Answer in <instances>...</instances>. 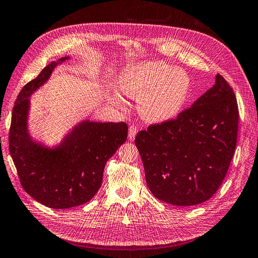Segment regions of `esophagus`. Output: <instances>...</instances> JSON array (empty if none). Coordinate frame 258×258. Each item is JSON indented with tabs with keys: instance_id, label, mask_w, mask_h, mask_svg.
I'll list each match as a JSON object with an SVG mask.
<instances>
[{
	"instance_id": "1",
	"label": "esophagus",
	"mask_w": 258,
	"mask_h": 258,
	"mask_svg": "<svg viewBox=\"0 0 258 258\" xmlns=\"http://www.w3.org/2000/svg\"><path fill=\"white\" fill-rule=\"evenodd\" d=\"M137 132H138V128H137L136 125H131L130 128H128V139H130V141H134Z\"/></svg>"
}]
</instances>
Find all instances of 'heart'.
<instances>
[{"label":"heart","instance_id":"heart-1","mask_svg":"<svg viewBox=\"0 0 258 258\" xmlns=\"http://www.w3.org/2000/svg\"><path fill=\"white\" fill-rule=\"evenodd\" d=\"M124 96L137 98L138 111L151 123L167 122L177 115L188 97L190 80L181 69H172L162 61H148L124 69L116 81ZM110 102L124 109L126 102L113 94Z\"/></svg>","mask_w":258,"mask_h":258}]
</instances>
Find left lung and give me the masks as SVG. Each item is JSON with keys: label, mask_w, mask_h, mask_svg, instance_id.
<instances>
[{"label": "left lung", "mask_w": 258, "mask_h": 258, "mask_svg": "<svg viewBox=\"0 0 258 258\" xmlns=\"http://www.w3.org/2000/svg\"><path fill=\"white\" fill-rule=\"evenodd\" d=\"M238 123L237 98L217 75L213 87L176 119L139 132L135 145L151 194L177 207L209 200L229 168Z\"/></svg>", "instance_id": "1"}]
</instances>
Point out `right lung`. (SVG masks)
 <instances>
[{
    "instance_id": "right-lung-1",
    "label": "right lung",
    "mask_w": 258,
    "mask_h": 258,
    "mask_svg": "<svg viewBox=\"0 0 258 258\" xmlns=\"http://www.w3.org/2000/svg\"><path fill=\"white\" fill-rule=\"evenodd\" d=\"M62 57L51 61L27 83L13 108L10 152L21 186L34 200L50 209L66 210L88 202L101 186L107 161L127 137L124 122H80L55 147L34 141L29 133L31 95L49 79Z\"/></svg>"
}]
</instances>
